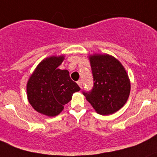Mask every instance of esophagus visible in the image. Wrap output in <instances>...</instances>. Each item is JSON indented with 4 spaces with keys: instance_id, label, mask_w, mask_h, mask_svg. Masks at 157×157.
I'll list each match as a JSON object with an SVG mask.
<instances>
[{
    "instance_id": "34e87169",
    "label": "esophagus",
    "mask_w": 157,
    "mask_h": 157,
    "mask_svg": "<svg viewBox=\"0 0 157 157\" xmlns=\"http://www.w3.org/2000/svg\"><path fill=\"white\" fill-rule=\"evenodd\" d=\"M77 84L79 85V86H80V88L83 87V83H82L81 80H78V81H77Z\"/></svg>"
}]
</instances>
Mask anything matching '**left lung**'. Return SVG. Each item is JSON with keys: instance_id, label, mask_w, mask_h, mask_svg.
<instances>
[{"instance_id": "1", "label": "left lung", "mask_w": 157, "mask_h": 157, "mask_svg": "<svg viewBox=\"0 0 157 157\" xmlns=\"http://www.w3.org/2000/svg\"><path fill=\"white\" fill-rule=\"evenodd\" d=\"M93 86L83 91L96 112L108 115L119 110L127 102L131 90L129 78L121 63L109 55L90 57Z\"/></svg>"}]
</instances>
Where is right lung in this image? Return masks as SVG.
<instances>
[{
  "instance_id": "right-lung-1",
  "label": "right lung",
  "mask_w": 157,
  "mask_h": 157,
  "mask_svg": "<svg viewBox=\"0 0 157 157\" xmlns=\"http://www.w3.org/2000/svg\"><path fill=\"white\" fill-rule=\"evenodd\" d=\"M63 60L64 56L45 58L27 83L29 103L38 112L50 117L58 115L71 100L73 93L80 90L71 80L68 71L58 68Z\"/></svg>"
}]
</instances>
